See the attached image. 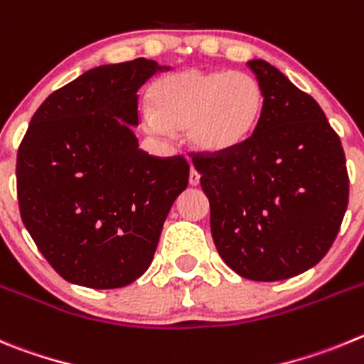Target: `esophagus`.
I'll return each instance as SVG.
<instances>
[{"instance_id": "esophagus-1", "label": "esophagus", "mask_w": 364, "mask_h": 364, "mask_svg": "<svg viewBox=\"0 0 364 364\" xmlns=\"http://www.w3.org/2000/svg\"><path fill=\"white\" fill-rule=\"evenodd\" d=\"M190 185L192 186H196V185H199V172L198 170L194 168V166H190Z\"/></svg>"}]
</instances>
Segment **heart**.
Here are the masks:
<instances>
[{"instance_id":"heart-1","label":"heart","mask_w":364,"mask_h":364,"mask_svg":"<svg viewBox=\"0 0 364 364\" xmlns=\"http://www.w3.org/2000/svg\"><path fill=\"white\" fill-rule=\"evenodd\" d=\"M143 127L152 134L186 130L196 152L223 156L254 136L264 112L263 85L247 72L186 68L150 88Z\"/></svg>"}]
</instances>
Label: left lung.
Segmentation results:
<instances>
[{
	"mask_svg": "<svg viewBox=\"0 0 364 364\" xmlns=\"http://www.w3.org/2000/svg\"><path fill=\"white\" fill-rule=\"evenodd\" d=\"M264 90L254 136L223 156L196 154L221 259L241 277L281 281L326 255L348 206L339 136L317 101L263 60L248 61Z\"/></svg>",
	"mask_w": 364,
	"mask_h": 364,
	"instance_id": "obj_1",
	"label": "left lung"
}]
</instances>
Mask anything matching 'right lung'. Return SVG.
Here are the masks:
<instances>
[{
	"mask_svg": "<svg viewBox=\"0 0 364 364\" xmlns=\"http://www.w3.org/2000/svg\"><path fill=\"white\" fill-rule=\"evenodd\" d=\"M161 70L137 58L85 72L41 103L19 145L23 225L68 283L105 290L143 276L188 185L183 156H149L132 132L137 90Z\"/></svg>",
	"mask_w": 364,
	"mask_h": 364,
	"instance_id": "1",
	"label": "right lung"
}]
</instances>
